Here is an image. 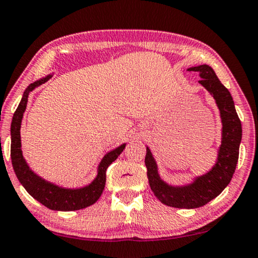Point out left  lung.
Wrapping results in <instances>:
<instances>
[{
  "label": "left lung",
  "instance_id": "8db88e82",
  "mask_svg": "<svg viewBox=\"0 0 258 258\" xmlns=\"http://www.w3.org/2000/svg\"><path fill=\"white\" fill-rule=\"evenodd\" d=\"M187 71L199 73L202 78L199 83L215 99L222 122V140L213 168L205 175L198 176L194 182L183 186L169 185L161 179L155 160L151 149L147 147L145 164L151 189L161 203L177 209H197L206 205L224 191L235 172L242 138L241 121L234 106L232 95L220 82L213 69L207 64H201Z\"/></svg>",
  "mask_w": 258,
  "mask_h": 258
}]
</instances>
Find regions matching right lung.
<instances>
[{"instance_id":"1","label":"right lung","mask_w":258,"mask_h":258,"mask_svg":"<svg viewBox=\"0 0 258 258\" xmlns=\"http://www.w3.org/2000/svg\"><path fill=\"white\" fill-rule=\"evenodd\" d=\"M51 78L52 75H47L46 78L31 83L25 89L21 103L15 111L13 122H11V162H13L15 174H16L18 180L24 186V189L29 192V195L32 196L36 201L43 204L47 209L54 211H78L86 209V207L98 201L105 186L106 169L114 160H117V157L124 151L126 144H122L116 149L107 153L99 163L96 178L89 185L79 187V189L61 187L34 174L23 157L21 149V124L23 113H24L26 104H28L29 94L37 87L47 82Z\"/></svg>"}]
</instances>
